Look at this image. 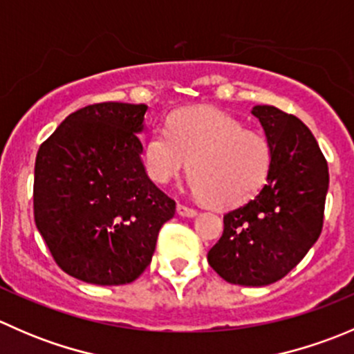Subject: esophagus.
<instances>
[{"label":"esophagus","mask_w":354,"mask_h":354,"mask_svg":"<svg viewBox=\"0 0 354 354\" xmlns=\"http://www.w3.org/2000/svg\"><path fill=\"white\" fill-rule=\"evenodd\" d=\"M176 210H178V214H180V216H183V217H195V216H197V210L192 209V207H188V205H183V203H178Z\"/></svg>","instance_id":"34e87169"}]
</instances>
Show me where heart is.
I'll list each match as a JSON object with an SVG mask.
<instances>
[{
  "label": "heart",
  "mask_w": 354,
  "mask_h": 354,
  "mask_svg": "<svg viewBox=\"0 0 354 354\" xmlns=\"http://www.w3.org/2000/svg\"><path fill=\"white\" fill-rule=\"evenodd\" d=\"M147 174L157 185L194 171L190 188L198 198L219 207L252 200L267 185L272 171V147L236 118L214 108L174 114L166 127H154L145 140Z\"/></svg>",
  "instance_id": "heart-1"
}]
</instances>
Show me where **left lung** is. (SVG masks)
I'll return each instance as SVG.
<instances>
[{
    "mask_svg": "<svg viewBox=\"0 0 354 354\" xmlns=\"http://www.w3.org/2000/svg\"><path fill=\"white\" fill-rule=\"evenodd\" d=\"M272 147L269 181L255 198L224 216V231L207 253L224 281L267 286L295 269L322 233L329 167L312 131L292 114L255 106Z\"/></svg>",
    "mask_w": 354,
    "mask_h": 354,
    "instance_id": "8db88e82",
    "label": "left lung"
}]
</instances>
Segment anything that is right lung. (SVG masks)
Masks as SVG:
<instances>
[{"label":"right lung","mask_w":354,"mask_h":354,"mask_svg":"<svg viewBox=\"0 0 354 354\" xmlns=\"http://www.w3.org/2000/svg\"><path fill=\"white\" fill-rule=\"evenodd\" d=\"M145 111L127 102L85 106L39 147L35 226L55 262L84 283L137 279L174 216L176 202L149 180L140 159Z\"/></svg>","instance_id":"add662e5"}]
</instances>
